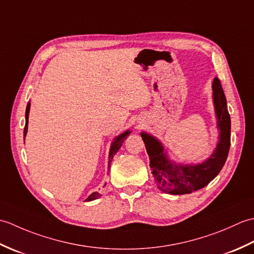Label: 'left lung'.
Instances as JSON below:
<instances>
[{"instance_id":"obj_1","label":"left lung","mask_w":254,"mask_h":254,"mask_svg":"<svg viewBox=\"0 0 254 254\" xmlns=\"http://www.w3.org/2000/svg\"><path fill=\"white\" fill-rule=\"evenodd\" d=\"M213 98L220 135L217 148L203 164L177 166L167 159L164 147L155 137L142 133L149 156V167L159 190L169 194H188L206 187L224 167L230 147V116L220 80H213Z\"/></svg>"}]
</instances>
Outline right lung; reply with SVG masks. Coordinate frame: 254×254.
I'll use <instances>...</instances> for the list:
<instances>
[{
	"instance_id": "add662e5",
	"label": "right lung",
	"mask_w": 254,
	"mask_h": 254,
	"mask_svg": "<svg viewBox=\"0 0 254 254\" xmlns=\"http://www.w3.org/2000/svg\"><path fill=\"white\" fill-rule=\"evenodd\" d=\"M29 108H30V104L27 105V108H26V124H25V127H24V137L26 136V134H27V126H28ZM128 134H130V131H127V132L122 133L121 135L118 136V137L115 139V142L112 143L111 148H110V153H109V166H110V163H111V160H112V158H113V156H115L116 153L118 152V150L120 149L121 145L123 144L124 141H126L127 137L128 136ZM24 139H25V138H24ZM100 196H101L100 193L94 192V193H91L87 198H86V201H93V199H96V198H98V197H100Z\"/></svg>"
}]
</instances>
